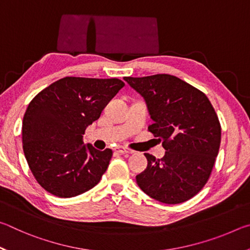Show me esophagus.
<instances>
[{
	"instance_id": "34e87169",
	"label": "esophagus",
	"mask_w": 250,
	"mask_h": 250,
	"mask_svg": "<svg viewBox=\"0 0 250 250\" xmlns=\"http://www.w3.org/2000/svg\"><path fill=\"white\" fill-rule=\"evenodd\" d=\"M116 151L119 152V153H121V154H132V153H134L133 150H131V149H129V147H125V146H117Z\"/></svg>"
}]
</instances>
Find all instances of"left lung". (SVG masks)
Masks as SVG:
<instances>
[{
    "mask_svg": "<svg viewBox=\"0 0 250 250\" xmlns=\"http://www.w3.org/2000/svg\"><path fill=\"white\" fill-rule=\"evenodd\" d=\"M145 98L153 124L149 131L166 149L162 159L145 153L147 167L135 176L150 197L180 204L204 188L221 146L218 117L204 92L167 74L125 77Z\"/></svg>",
    "mask_w": 250,
    "mask_h": 250,
    "instance_id": "obj_1",
    "label": "left lung"
}]
</instances>
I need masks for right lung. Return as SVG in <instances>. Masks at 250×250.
I'll list each match as a JSON object with an SVG mask.
<instances>
[{"instance_id": "right-lung-1", "label": "right lung", "mask_w": 250, "mask_h": 250, "mask_svg": "<svg viewBox=\"0 0 250 250\" xmlns=\"http://www.w3.org/2000/svg\"><path fill=\"white\" fill-rule=\"evenodd\" d=\"M124 86L118 78L64 77L29 103L23 118V151L45 191L74 197L99 183L112 150L84 146L83 134Z\"/></svg>"}]
</instances>
